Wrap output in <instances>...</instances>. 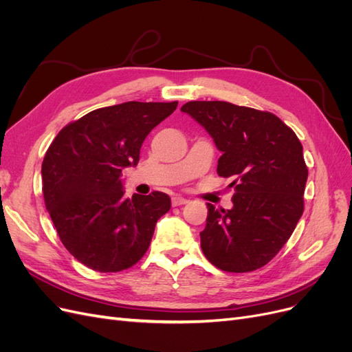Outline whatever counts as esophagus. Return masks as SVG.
Returning a JSON list of instances; mask_svg holds the SVG:
<instances>
[{"mask_svg": "<svg viewBox=\"0 0 352 352\" xmlns=\"http://www.w3.org/2000/svg\"><path fill=\"white\" fill-rule=\"evenodd\" d=\"M186 202H188V199H186V198H184V197H179V195H176V197H173V198H172V206H173V207L184 206V204H186Z\"/></svg>", "mask_w": 352, "mask_h": 352, "instance_id": "obj_1", "label": "esophagus"}]
</instances>
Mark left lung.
<instances>
[{
    "instance_id": "left-lung-1",
    "label": "left lung",
    "mask_w": 352,
    "mask_h": 352,
    "mask_svg": "<svg viewBox=\"0 0 352 352\" xmlns=\"http://www.w3.org/2000/svg\"><path fill=\"white\" fill-rule=\"evenodd\" d=\"M184 113L214 140L217 173L233 177V207L207 204L201 248L217 269L247 273L267 264L304 211L308 168L302 145L278 116L226 101H189Z\"/></svg>"
}]
</instances>
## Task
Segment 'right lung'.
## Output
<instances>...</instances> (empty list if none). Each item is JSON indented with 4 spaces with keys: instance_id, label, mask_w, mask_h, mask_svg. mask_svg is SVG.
<instances>
[{
    "instance_id": "1",
    "label": "right lung",
    "mask_w": 352,
    "mask_h": 352,
    "mask_svg": "<svg viewBox=\"0 0 352 352\" xmlns=\"http://www.w3.org/2000/svg\"><path fill=\"white\" fill-rule=\"evenodd\" d=\"M173 102L129 101L97 109L66 124L42 162V194L60 241L74 258L101 273L132 267L150 247L170 197H124L122 172L136 166L146 135Z\"/></svg>"
}]
</instances>
